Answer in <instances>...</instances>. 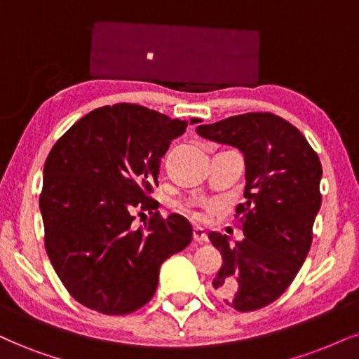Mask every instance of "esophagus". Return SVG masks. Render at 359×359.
Returning a JSON list of instances; mask_svg holds the SVG:
<instances>
[{"label": "esophagus", "instance_id": "1", "mask_svg": "<svg viewBox=\"0 0 359 359\" xmlns=\"http://www.w3.org/2000/svg\"><path fill=\"white\" fill-rule=\"evenodd\" d=\"M193 238H194V241H198V243H206L208 241V234L203 228H194Z\"/></svg>", "mask_w": 359, "mask_h": 359}]
</instances>
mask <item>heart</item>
I'll list each match as a JSON object with an SVG mask.
<instances>
[{
    "label": "heart",
    "mask_w": 359,
    "mask_h": 359,
    "mask_svg": "<svg viewBox=\"0 0 359 359\" xmlns=\"http://www.w3.org/2000/svg\"><path fill=\"white\" fill-rule=\"evenodd\" d=\"M191 216H193L194 219H198V221L205 219V213H201V211H191Z\"/></svg>",
    "instance_id": "heart-1"
}]
</instances>
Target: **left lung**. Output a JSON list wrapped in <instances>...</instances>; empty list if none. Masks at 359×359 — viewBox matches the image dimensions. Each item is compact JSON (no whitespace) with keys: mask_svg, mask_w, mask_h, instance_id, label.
<instances>
[{"mask_svg":"<svg viewBox=\"0 0 359 359\" xmlns=\"http://www.w3.org/2000/svg\"><path fill=\"white\" fill-rule=\"evenodd\" d=\"M196 133L245 156V203L236 206L245 238L234 245L226 234L208 238L223 258L215 290L236 311H255L280 298L306 259L321 208L320 158L273 113L238 114Z\"/></svg>","mask_w":359,"mask_h":359,"instance_id":"1","label":"left lung"}]
</instances>
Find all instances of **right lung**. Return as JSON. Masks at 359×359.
Masks as SVG:
<instances>
[{
    "instance_id": "1",
    "label": "right lung",
    "mask_w": 359,
    "mask_h": 359,
    "mask_svg": "<svg viewBox=\"0 0 359 359\" xmlns=\"http://www.w3.org/2000/svg\"><path fill=\"white\" fill-rule=\"evenodd\" d=\"M198 123V119H191ZM188 123L140 104L93 109L56 141L43 170L39 210L48 258L69 294L103 315L144 306L159 268L193 240L187 218H161L159 163ZM148 210L144 227L134 213Z\"/></svg>"
}]
</instances>
